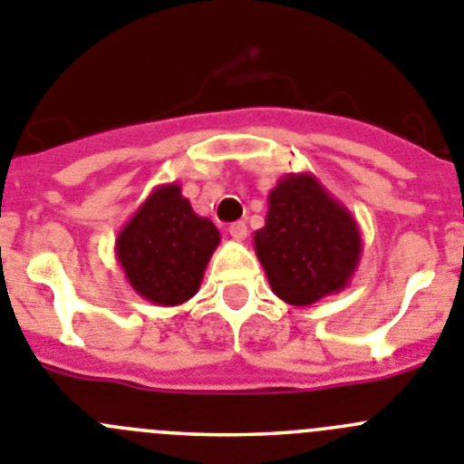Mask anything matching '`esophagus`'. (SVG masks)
<instances>
[{
	"mask_svg": "<svg viewBox=\"0 0 464 464\" xmlns=\"http://www.w3.org/2000/svg\"><path fill=\"white\" fill-rule=\"evenodd\" d=\"M228 233H231L233 240H245V237H247V224L233 222L231 227H228Z\"/></svg>",
	"mask_w": 464,
	"mask_h": 464,
	"instance_id": "1",
	"label": "esophagus"
}]
</instances>
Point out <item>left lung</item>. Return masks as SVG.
<instances>
[{
  "instance_id": "8db88e82",
  "label": "left lung",
  "mask_w": 464,
  "mask_h": 464,
  "mask_svg": "<svg viewBox=\"0 0 464 464\" xmlns=\"http://www.w3.org/2000/svg\"><path fill=\"white\" fill-rule=\"evenodd\" d=\"M254 249L273 294L304 307L349 286L362 240L352 212L314 175L289 173L270 189Z\"/></svg>"
}]
</instances>
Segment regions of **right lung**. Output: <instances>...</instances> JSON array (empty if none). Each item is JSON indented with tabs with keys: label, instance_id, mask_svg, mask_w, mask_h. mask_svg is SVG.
Masks as SVG:
<instances>
[{
	"label": "right lung",
	"instance_id": "obj_1",
	"mask_svg": "<svg viewBox=\"0 0 464 464\" xmlns=\"http://www.w3.org/2000/svg\"><path fill=\"white\" fill-rule=\"evenodd\" d=\"M222 236L198 217L178 182L154 187L115 240L124 277L140 298L154 304H182L196 295Z\"/></svg>",
	"mask_w": 464,
	"mask_h": 464
}]
</instances>
